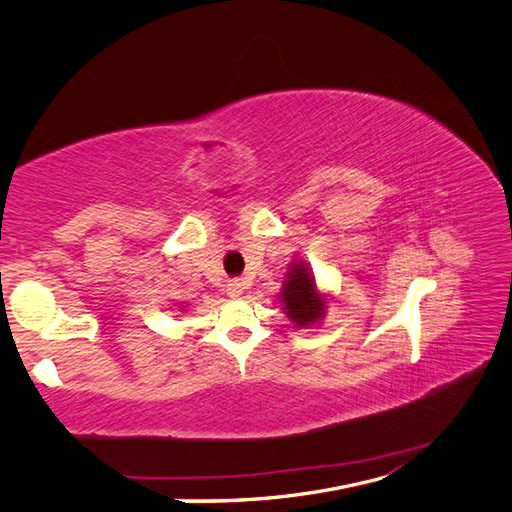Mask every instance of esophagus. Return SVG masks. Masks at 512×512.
<instances>
[{"label":"esophagus","instance_id":"esophagus-1","mask_svg":"<svg viewBox=\"0 0 512 512\" xmlns=\"http://www.w3.org/2000/svg\"><path fill=\"white\" fill-rule=\"evenodd\" d=\"M244 290H246V283L242 279H233L227 283V294L231 298H240L244 294Z\"/></svg>","mask_w":512,"mask_h":512}]
</instances>
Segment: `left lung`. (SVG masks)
<instances>
[{"mask_svg":"<svg viewBox=\"0 0 512 512\" xmlns=\"http://www.w3.org/2000/svg\"><path fill=\"white\" fill-rule=\"evenodd\" d=\"M279 300L285 316L294 322V326H300V329L320 324L326 309H329V298L318 290L316 277H313L309 264L300 259H294V264H290V270H287L283 281V290L279 292Z\"/></svg>","mask_w":512,"mask_h":512,"instance_id":"left-lung-1","label":"left lung"}]
</instances>
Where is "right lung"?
<instances>
[{"label":"right lung","instance_id":"1","mask_svg":"<svg viewBox=\"0 0 512 512\" xmlns=\"http://www.w3.org/2000/svg\"><path fill=\"white\" fill-rule=\"evenodd\" d=\"M181 309H186V307H181Z\"/></svg>","mask_w":512,"mask_h":512}]
</instances>
